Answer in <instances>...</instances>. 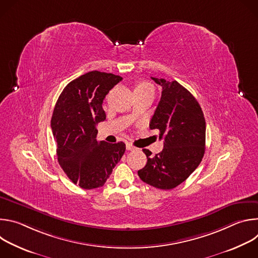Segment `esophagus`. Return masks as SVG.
<instances>
[{
    "instance_id": "esophagus-1",
    "label": "esophagus",
    "mask_w": 258,
    "mask_h": 258,
    "mask_svg": "<svg viewBox=\"0 0 258 258\" xmlns=\"http://www.w3.org/2000/svg\"><path fill=\"white\" fill-rule=\"evenodd\" d=\"M125 146H126V150H128V151H133V150H135V149H136L135 147H134L131 143H128V142H126V143H125Z\"/></svg>"
}]
</instances>
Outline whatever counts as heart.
I'll list each match as a JSON object with an SVG mask.
<instances>
[{
	"label": "heart",
	"instance_id": "b5f03b06",
	"mask_svg": "<svg viewBox=\"0 0 258 258\" xmlns=\"http://www.w3.org/2000/svg\"><path fill=\"white\" fill-rule=\"evenodd\" d=\"M147 90H153L152 86L148 83H145V82H139L136 83L135 85V93L136 92H141V91H147Z\"/></svg>",
	"mask_w": 258,
	"mask_h": 258
}]
</instances>
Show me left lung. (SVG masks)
Returning <instances> with one entry per match:
<instances>
[{"label": "left lung", "mask_w": 258, "mask_h": 258, "mask_svg": "<svg viewBox=\"0 0 258 258\" xmlns=\"http://www.w3.org/2000/svg\"><path fill=\"white\" fill-rule=\"evenodd\" d=\"M162 87L161 98L150 121L151 130L159 131L163 149L147 156L140 178L150 186L171 190L185 181L200 164L205 152L206 123L195 97L176 81L151 78Z\"/></svg>", "instance_id": "1"}]
</instances>
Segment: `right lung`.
I'll use <instances>...</instances> for the list:
<instances>
[{"label":"right lung","mask_w":258,"mask_h":258,"mask_svg":"<svg viewBox=\"0 0 258 258\" xmlns=\"http://www.w3.org/2000/svg\"><path fill=\"white\" fill-rule=\"evenodd\" d=\"M121 80L112 73L88 72L70 82L56 102L51 127L58 162L83 189L102 187L124 154V143L96 140L97 125L106 119L103 100Z\"/></svg>","instance_id":"right-lung-1"}]
</instances>
